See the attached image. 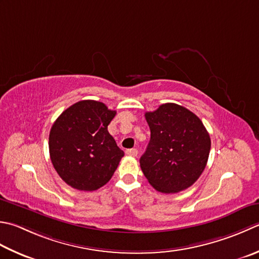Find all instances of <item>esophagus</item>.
Returning <instances> with one entry per match:
<instances>
[{"label": "esophagus", "instance_id": "1", "mask_svg": "<svg viewBox=\"0 0 259 259\" xmlns=\"http://www.w3.org/2000/svg\"><path fill=\"white\" fill-rule=\"evenodd\" d=\"M125 153H126V155H129V156L136 157L137 155H138V150H137L136 148H133V149H128L125 151Z\"/></svg>", "mask_w": 259, "mask_h": 259}]
</instances>
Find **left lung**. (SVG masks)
I'll use <instances>...</instances> for the list:
<instances>
[{
	"mask_svg": "<svg viewBox=\"0 0 259 259\" xmlns=\"http://www.w3.org/2000/svg\"><path fill=\"white\" fill-rule=\"evenodd\" d=\"M145 118L150 140L140 157L149 184L161 193H177L193 185L203 173L211 140L202 121L175 103L161 104Z\"/></svg>",
	"mask_w": 259,
	"mask_h": 259,
	"instance_id": "left-lung-1",
	"label": "left lung"
}]
</instances>
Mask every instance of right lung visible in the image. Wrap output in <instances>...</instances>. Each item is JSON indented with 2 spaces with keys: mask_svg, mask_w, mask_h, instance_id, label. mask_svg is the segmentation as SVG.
<instances>
[{
  "mask_svg": "<svg viewBox=\"0 0 259 259\" xmlns=\"http://www.w3.org/2000/svg\"><path fill=\"white\" fill-rule=\"evenodd\" d=\"M116 114L102 102L84 100L69 106L49 134V155L66 184L95 191L111 180L124 153L109 134Z\"/></svg>",
  "mask_w": 259,
  "mask_h": 259,
  "instance_id": "right-lung-1",
  "label": "right lung"
}]
</instances>
